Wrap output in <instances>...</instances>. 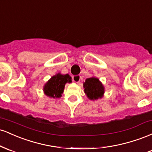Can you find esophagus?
<instances>
[{
    "instance_id": "34e87169",
    "label": "esophagus",
    "mask_w": 152,
    "mask_h": 152,
    "mask_svg": "<svg viewBox=\"0 0 152 152\" xmlns=\"http://www.w3.org/2000/svg\"><path fill=\"white\" fill-rule=\"evenodd\" d=\"M72 80H73V81L75 82V83H78V82H80V80H81V76H78V75H76V76H73Z\"/></svg>"
}]
</instances>
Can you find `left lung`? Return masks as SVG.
I'll return each instance as SVG.
<instances>
[{
	"label": "left lung",
	"mask_w": 152,
	"mask_h": 152,
	"mask_svg": "<svg viewBox=\"0 0 152 152\" xmlns=\"http://www.w3.org/2000/svg\"><path fill=\"white\" fill-rule=\"evenodd\" d=\"M84 92L91 100H96L102 98L104 94V87L99 78L91 77L86 78L83 83Z\"/></svg>",
	"instance_id": "8db88e82"
}]
</instances>
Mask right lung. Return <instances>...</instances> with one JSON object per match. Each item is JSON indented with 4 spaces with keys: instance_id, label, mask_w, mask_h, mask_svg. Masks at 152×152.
Wrapping results in <instances>:
<instances>
[{
    "instance_id": "right-lung-1",
    "label": "right lung",
    "mask_w": 152,
    "mask_h": 152,
    "mask_svg": "<svg viewBox=\"0 0 152 152\" xmlns=\"http://www.w3.org/2000/svg\"><path fill=\"white\" fill-rule=\"evenodd\" d=\"M71 77L69 74H61L60 73L52 76L43 86V91L50 98H60L64 93L66 83H71Z\"/></svg>"
}]
</instances>
